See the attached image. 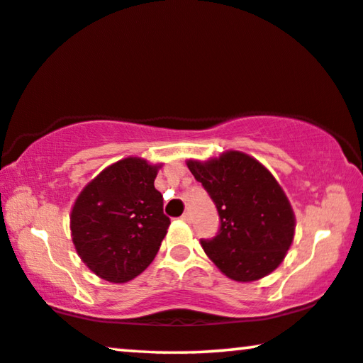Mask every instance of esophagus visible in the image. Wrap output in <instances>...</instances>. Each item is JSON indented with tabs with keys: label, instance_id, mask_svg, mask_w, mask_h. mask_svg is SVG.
Masks as SVG:
<instances>
[{
	"label": "esophagus",
	"instance_id": "34e87169",
	"mask_svg": "<svg viewBox=\"0 0 363 363\" xmlns=\"http://www.w3.org/2000/svg\"><path fill=\"white\" fill-rule=\"evenodd\" d=\"M182 220H185V223H190V220H191V214L190 213H183L182 214Z\"/></svg>",
	"mask_w": 363,
	"mask_h": 363
}]
</instances>
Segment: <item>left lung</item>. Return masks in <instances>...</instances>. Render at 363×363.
<instances>
[{
	"label": "left lung",
	"instance_id": "1",
	"mask_svg": "<svg viewBox=\"0 0 363 363\" xmlns=\"http://www.w3.org/2000/svg\"><path fill=\"white\" fill-rule=\"evenodd\" d=\"M186 165L219 214L218 234L201 239L209 259L235 281H254L275 270L293 242L295 216L272 173L234 150Z\"/></svg>",
	"mask_w": 363,
	"mask_h": 363
}]
</instances>
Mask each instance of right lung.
<instances>
[{
  "mask_svg": "<svg viewBox=\"0 0 363 363\" xmlns=\"http://www.w3.org/2000/svg\"><path fill=\"white\" fill-rule=\"evenodd\" d=\"M155 177L157 167L129 157L104 169L75 201L73 244L103 280H133L155 259L170 225Z\"/></svg>",
  "mask_w": 363,
  "mask_h": 363,
  "instance_id": "add662e5",
  "label": "right lung"
}]
</instances>
